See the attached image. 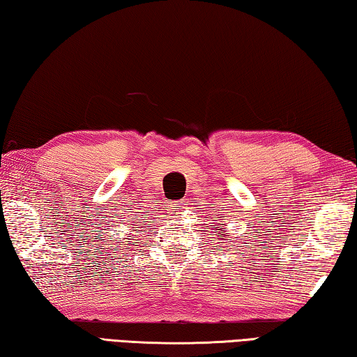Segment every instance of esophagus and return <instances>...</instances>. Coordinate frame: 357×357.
<instances>
[{"instance_id": "esophagus-1", "label": "esophagus", "mask_w": 357, "mask_h": 357, "mask_svg": "<svg viewBox=\"0 0 357 357\" xmlns=\"http://www.w3.org/2000/svg\"><path fill=\"white\" fill-rule=\"evenodd\" d=\"M185 205L183 202H171L169 204V211H171L172 215H182L183 210H185Z\"/></svg>"}]
</instances>
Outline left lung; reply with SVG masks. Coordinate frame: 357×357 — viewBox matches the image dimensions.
Wrapping results in <instances>:
<instances>
[{
  "label": "left lung",
  "instance_id": "obj_1",
  "mask_svg": "<svg viewBox=\"0 0 357 357\" xmlns=\"http://www.w3.org/2000/svg\"><path fill=\"white\" fill-rule=\"evenodd\" d=\"M213 229H216V227H213ZM216 230H220V234H221V235H224V236H226V234H224V230H221V229H216ZM216 240H218V238H216Z\"/></svg>",
  "mask_w": 357,
  "mask_h": 357
}]
</instances>
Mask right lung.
Wrapping results in <instances>:
<instances>
[{"label": "right lung", "mask_w": 357, "mask_h": 357, "mask_svg": "<svg viewBox=\"0 0 357 357\" xmlns=\"http://www.w3.org/2000/svg\"><path fill=\"white\" fill-rule=\"evenodd\" d=\"M136 232H137V230H136Z\"/></svg>", "instance_id": "add662e5"}]
</instances>
